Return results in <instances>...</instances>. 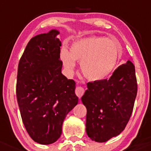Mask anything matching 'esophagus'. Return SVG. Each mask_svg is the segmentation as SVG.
Returning a JSON list of instances; mask_svg holds the SVG:
<instances>
[{"mask_svg": "<svg viewBox=\"0 0 151 151\" xmlns=\"http://www.w3.org/2000/svg\"><path fill=\"white\" fill-rule=\"evenodd\" d=\"M84 92H85V90L83 89V88H82V87L78 86L76 88L75 93L79 98H81V97L83 96V95L84 94Z\"/></svg>", "mask_w": 151, "mask_h": 151, "instance_id": "34e87169", "label": "esophagus"}]
</instances>
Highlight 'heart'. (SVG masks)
Wrapping results in <instances>:
<instances>
[{
  "label": "heart",
  "mask_w": 151,
  "mask_h": 151,
  "mask_svg": "<svg viewBox=\"0 0 151 151\" xmlns=\"http://www.w3.org/2000/svg\"><path fill=\"white\" fill-rule=\"evenodd\" d=\"M121 55L116 42L102 36H89L75 41L69 50L63 49L60 58L65 69L72 74L75 61H80L83 75L91 81H101L113 72Z\"/></svg>",
  "instance_id": "b5f03b06"
}]
</instances>
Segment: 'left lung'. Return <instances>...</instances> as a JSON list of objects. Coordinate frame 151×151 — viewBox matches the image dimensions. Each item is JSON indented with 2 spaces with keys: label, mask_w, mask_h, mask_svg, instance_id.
<instances>
[{
  "label": "left lung",
  "mask_w": 151,
  "mask_h": 151,
  "mask_svg": "<svg viewBox=\"0 0 151 151\" xmlns=\"http://www.w3.org/2000/svg\"><path fill=\"white\" fill-rule=\"evenodd\" d=\"M87 85L81 99L87 108V134L93 140L104 142L120 134L130 119L137 93L134 66L128 60L109 80Z\"/></svg>",
  "instance_id": "obj_1"
}]
</instances>
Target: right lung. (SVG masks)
Masks as SVG:
<instances>
[{"instance_id": "obj_1", "label": "right lung", "mask_w": 151, "mask_h": 151, "mask_svg": "<svg viewBox=\"0 0 151 151\" xmlns=\"http://www.w3.org/2000/svg\"><path fill=\"white\" fill-rule=\"evenodd\" d=\"M59 32L37 35L19 60L16 93L21 118L30 137L49 145L58 140L66 115L77 104L75 82L61 73Z\"/></svg>"}]
</instances>
